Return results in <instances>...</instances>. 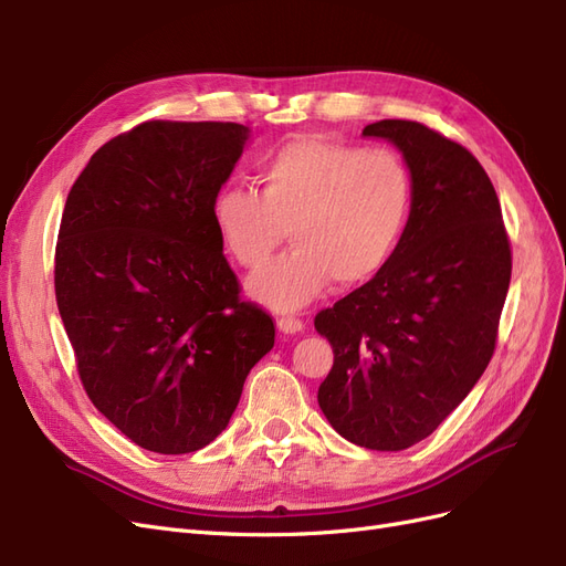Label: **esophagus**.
Here are the masks:
<instances>
[{
  "instance_id": "1",
  "label": "esophagus",
  "mask_w": 566,
  "mask_h": 566,
  "mask_svg": "<svg viewBox=\"0 0 566 566\" xmlns=\"http://www.w3.org/2000/svg\"><path fill=\"white\" fill-rule=\"evenodd\" d=\"M304 328V321H300V318H295V316H281L279 318V331H283V333H300Z\"/></svg>"
}]
</instances>
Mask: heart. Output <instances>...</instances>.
Returning <instances> with one entry per match:
<instances>
[{
	"instance_id": "obj_1",
	"label": "heart",
	"mask_w": 566,
	"mask_h": 566,
	"mask_svg": "<svg viewBox=\"0 0 566 566\" xmlns=\"http://www.w3.org/2000/svg\"><path fill=\"white\" fill-rule=\"evenodd\" d=\"M256 193L229 186L212 198L221 248L245 271H260L285 238L295 250L250 281V295L295 312L335 281L361 287L397 256L413 214L416 188L399 153L300 136L254 167Z\"/></svg>"
}]
</instances>
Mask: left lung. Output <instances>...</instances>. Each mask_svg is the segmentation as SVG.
<instances>
[{"instance_id": "left-lung-1", "label": "left lung", "mask_w": 566, "mask_h": 566, "mask_svg": "<svg viewBox=\"0 0 566 566\" xmlns=\"http://www.w3.org/2000/svg\"><path fill=\"white\" fill-rule=\"evenodd\" d=\"M364 136L403 153L413 214L380 276L314 318L335 352L318 406L356 447L403 451L430 437L486 370L512 252L495 188L465 146L413 119H380Z\"/></svg>"}]
</instances>
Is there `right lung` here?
I'll return each instance as SVG.
<instances>
[{"label":"right lung","instance_id":"right-lung-1","mask_svg":"<svg viewBox=\"0 0 566 566\" xmlns=\"http://www.w3.org/2000/svg\"><path fill=\"white\" fill-rule=\"evenodd\" d=\"M245 139L235 123L148 119L101 146L65 200L54 287L82 387L153 453L214 441L276 337L210 219Z\"/></svg>","mask_w":566,"mask_h":566}]
</instances>
